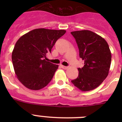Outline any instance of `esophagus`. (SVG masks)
<instances>
[{
	"mask_svg": "<svg viewBox=\"0 0 122 122\" xmlns=\"http://www.w3.org/2000/svg\"><path fill=\"white\" fill-rule=\"evenodd\" d=\"M61 67L63 69H64V70H66V69H68V66H63V65H61Z\"/></svg>",
	"mask_w": 122,
	"mask_h": 122,
	"instance_id": "1",
	"label": "esophagus"
}]
</instances>
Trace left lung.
Wrapping results in <instances>:
<instances>
[{
  "label": "left lung",
  "mask_w": 122,
  "mask_h": 122,
  "mask_svg": "<svg viewBox=\"0 0 122 122\" xmlns=\"http://www.w3.org/2000/svg\"><path fill=\"white\" fill-rule=\"evenodd\" d=\"M77 43L79 57L84 60L82 68H77L78 76L71 81L81 91L92 90L104 81L109 74L111 52L106 41L87 30L71 32Z\"/></svg>",
  "instance_id": "left-lung-1"
}]
</instances>
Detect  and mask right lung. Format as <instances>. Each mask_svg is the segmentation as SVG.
<instances>
[{"instance_id": "add662e5", "label": "right lung", "mask_w": 122, "mask_h": 122, "mask_svg": "<svg viewBox=\"0 0 122 122\" xmlns=\"http://www.w3.org/2000/svg\"><path fill=\"white\" fill-rule=\"evenodd\" d=\"M65 32V30L36 29L17 41L11 59L17 78L25 87L38 90L50 82L59 65L45 58Z\"/></svg>"}]
</instances>
